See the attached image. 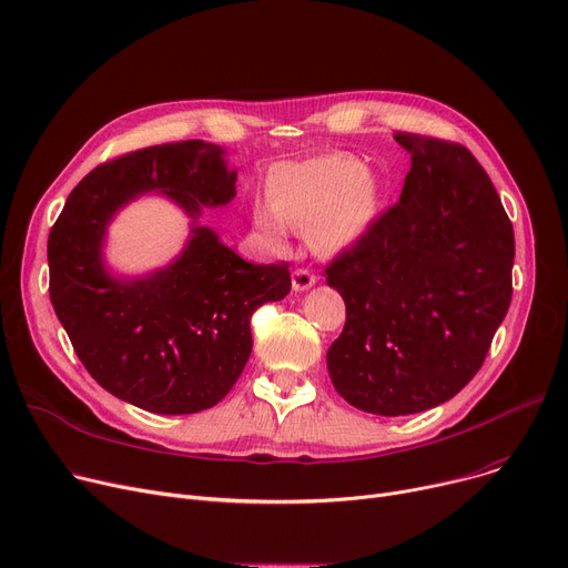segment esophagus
Wrapping results in <instances>:
<instances>
[{
	"mask_svg": "<svg viewBox=\"0 0 568 568\" xmlns=\"http://www.w3.org/2000/svg\"><path fill=\"white\" fill-rule=\"evenodd\" d=\"M317 283V276L308 268H294L292 272V290L294 292H306Z\"/></svg>",
	"mask_w": 568,
	"mask_h": 568,
	"instance_id": "obj_1",
	"label": "esophagus"
}]
</instances>
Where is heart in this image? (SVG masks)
I'll use <instances>...</instances> for the list:
<instances>
[{"label":"heart","mask_w":568,"mask_h":568,"mask_svg":"<svg viewBox=\"0 0 568 568\" xmlns=\"http://www.w3.org/2000/svg\"><path fill=\"white\" fill-rule=\"evenodd\" d=\"M266 204L253 206V223L283 248L287 227H306L308 244L322 255L359 246L384 206L382 179L347 154L285 161L266 174Z\"/></svg>","instance_id":"obj_1"}]
</instances>
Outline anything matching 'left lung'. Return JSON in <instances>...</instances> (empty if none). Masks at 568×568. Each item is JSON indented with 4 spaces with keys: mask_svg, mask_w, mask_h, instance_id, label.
Here are the masks:
<instances>
[{
    "mask_svg": "<svg viewBox=\"0 0 568 568\" xmlns=\"http://www.w3.org/2000/svg\"><path fill=\"white\" fill-rule=\"evenodd\" d=\"M412 159L400 202L326 268L347 320L326 352L356 409L405 416L454 398L511 304L514 225L465 146L396 133Z\"/></svg>",
    "mask_w": 568,
    "mask_h": 568,
    "instance_id": "left-lung-1",
    "label": "left lung"
}]
</instances>
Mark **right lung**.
I'll return each instance as SVG.
<instances>
[{
  "mask_svg": "<svg viewBox=\"0 0 568 568\" xmlns=\"http://www.w3.org/2000/svg\"><path fill=\"white\" fill-rule=\"evenodd\" d=\"M227 149L186 140L156 144L89 172L48 236L50 302L75 354L105 392L154 414L214 407L242 375L251 315L281 302L287 264H253L200 223L234 200ZM154 192L192 221L185 248L165 267L119 275L104 260L106 227L133 199Z\"/></svg>",
  "mask_w": 568,
  "mask_h": 568,
  "instance_id": "add662e5",
  "label": "right lung"
}]
</instances>
